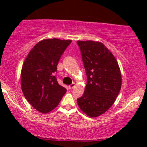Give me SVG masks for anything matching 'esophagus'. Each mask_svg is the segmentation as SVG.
Instances as JSON below:
<instances>
[{"mask_svg":"<svg viewBox=\"0 0 147 147\" xmlns=\"http://www.w3.org/2000/svg\"><path fill=\"white\" fill-rule=\"evenodd\" d=\"M75 86V83H72V84H70V85L69 86L68 88H69V89H72Z\"/></svg>","mask_w":147,"mask_h":147,"instance_id":"34e87169","label":"esophagus"}]
</instances>
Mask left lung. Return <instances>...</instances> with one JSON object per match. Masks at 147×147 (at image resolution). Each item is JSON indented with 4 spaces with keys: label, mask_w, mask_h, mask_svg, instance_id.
Returning <instances> with one entry per match:
<instances>
[{
    "label": "left lung",
    "mask_w": 147,
    "mask_h": 147,
    "mask_svg": "<svg viewBox=\"0 0 147 147\" xmlns=\"http://www.w3.org/2000/svg\"><path fill=\"white\" fill-rule=\"evenodd\" d=\"M77 43L87 75L84 95L77 99V103L86 115L98 117L110 109L120 91V69L115 57L101 42Z\"/></svg>",
    "instance_id": "left-lung-1"
}]
</instances>
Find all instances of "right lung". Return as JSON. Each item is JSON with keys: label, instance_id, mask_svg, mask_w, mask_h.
Masks as SVG:
<instances>
[{"label": "right lung", "instance_id": "right-lung-1", "mask_svg": "<svg viewBox=\"0 0 147 147\" xmlns=\"http://www.w3.org/2000/svg\"><path fill=\"white\" fill-rule=\"evenodd\" d=\"M71 40L48 38L30 50L22 67L21 88L36 111L48 113L59 104L66 89L57 82L55 73L62 54Z\"/></svg>", "mask_w": 147, "mask_h": 147}]
</instances>
